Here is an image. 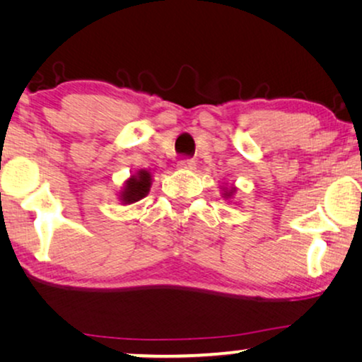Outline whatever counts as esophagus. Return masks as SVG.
I'll use <instances>...</instances> for the list:
<instances>
[{
  "instance_id": "obj_1",
  "label": "esophagus",
  "mask_w": 362,
  "mask_h": 362,
  "mask_svg": "<svg viewBox=\"0 0 362 362\" xmlns=\"http://www.w3.org/2000/svg\"><path fill=\"white\" fill-rule=\"evenodd\" d=\"M177 166H180V170L191 171V170H194L196 163H194V160H192V158H181L180 163H177Z\"/></svg>"
}]
</instances>
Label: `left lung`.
<instances>
[{
    "label": "left lung",
    "mask_w": 362,
    "mask_h": 362,
    "mask_svg": "<svg viewBox=\"0 0 362 362\" xmlns=\"http://www.w3.org/2000/svg\"><path fill=\"white\" fill-rule=\"evenodd\" d=\"M234 192H235V187H230V189L224 191V197H230L232 194H234Z\"/></svg>",
    "instance_id": "obj_1"
}]
</instances>
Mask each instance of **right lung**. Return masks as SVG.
<instances>
[{
	"mask_svg": "<svg viewBox=\"0 0 362 362\" xmlns=\"http://www.w3.org/2000/svg\"><path fill=\"white\" fill-rule=\"evenodd\" d=\"M151 186V175L146 170H140L136 175H133L130 180L127 181L125 187L120 192V199L123 204H132V202L140 201L145 197L150 191Z\"/></svg>",
	"mask_w": 362,
	"mask_h": 362,
	"instance_id": "right-lung-1",
	"label": "right lung"
}]
</instances>
